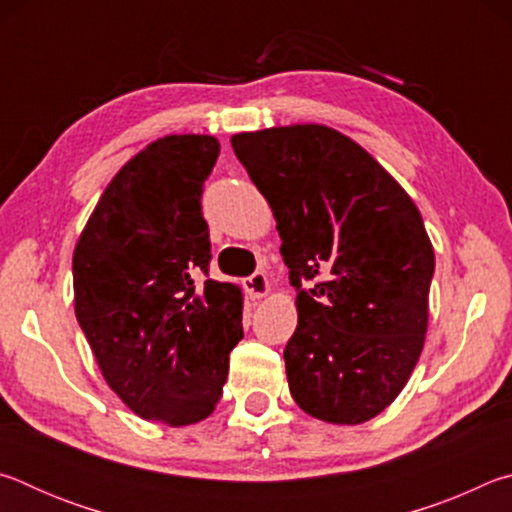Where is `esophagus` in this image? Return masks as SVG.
Returning a JSON list of instances; mask_svg holds the SVG:
<instances>
[{
	"mask_svg": "<svg viewBox=\"0 0 512 512\" xmlns=\"http://www.w3.org/2000/svg\"><path fill=\"white\" fill-rule=\"evenodd\" d=\"M244 289L250 298H264L268 293V280L262 271L248 275L244 280Z\"/></svg>",
	"mask_w": 512,
	"mask_h": 512,
	"instance_id": "obj_1",
	"label": "esophagus"
}]
</instances>
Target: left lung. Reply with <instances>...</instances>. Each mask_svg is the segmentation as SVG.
I'll return each instance as SVG.
<instances>
[{"instance_id":"obj_1","label":"left lung","mask_w":512,"mask_h":512,"mask_svg":"<svg viewBox=\"0 0 512 512\" xmlns=\"http://www.w3.org/2000/svg\"><path fill=\"white\" fill-rule=\"evenodd\" d=\"M264 194L298 291L284 348L302 411L375 418L409 381L429 318L433 248L409 194L350 137L318 124L230 140Z\"/></svg>"}]
</instances>
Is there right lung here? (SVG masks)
<instances>
[{
  "label": "right lung",
  "mask_w": 512,
  "mask_h": 512,
  "mask_svg": "<svg viewBox=\"0 0 512 512\" xmlns=\"http://www.w3.org/2000/svg\"><path fill=\"white\" fill-rule=\"evenodd\" d=\"M221 144L169 135L126 162L74 250L76 320L108 386L144 420L207 418L244 339L241 291L210 280L203 185Z\"/></svg>",
  "instance_id": "right-lung-1"
}]
</instances>
